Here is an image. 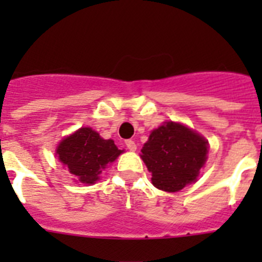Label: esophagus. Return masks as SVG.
<instances>
[{"label":"esophagus","instance_id":"1","mask_svg":"<svg viewBox=\"0 0 262 262\" xmlns=\"http://www.w3.org/2000/svg\"><path fill=\"white\" fill-rule=\"evenodd\" d=\"M126 147L128 148L129 151H136V143L134 142V140H126Z\"/></svg>","mask_w":262,"mask_h":262}]
</instances>
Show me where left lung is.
<instances>
[{
    "mask_svg": "<svg viewBox=\"0 0 262 262\" xmlns=\"http://www.w3.org/2000/svg\"><path fill=\"white\" fill-rule=\"evenodd\" d=\"M209 142L189 127L165 122L154 129L140 157L152 173V184L169 193L182 190L196 181L205 165Z\"/></svg>",
    "mask_w": 262,
    "mask_h": 262,
    "instance_id": "left-lung-1",
    "label": "left lung"
}]
</instances>
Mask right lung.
I'll use <instances>...</instances> for the list:
<instances>
[{"label": "right lung", "instance_id": "1", "mask_svg": "<svg viewBox=\"0 0 262 262\" xmlns=\"http://www.w3.org/2000/svg\"><path fill=\"white\" fill-rule=\"evenodd\" d=\"M123 151L111 139H102L90 127H81L60 142L56 155L60 163L81 184H96L108 164L114 163Z\"/></svg>", "mask_w": 262, "mask_h": 262}]
</instances>
